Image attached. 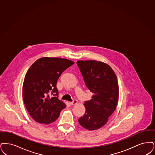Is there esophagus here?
<instances>
[{
	"mask_svg": "<svg viewBox=\"0 0 155 155\" xmlns=\"http://www.w3.org/2000/svg\"><path fill=\"white\" fill-rule=\"evenodd\" d=\"M78 104V101H77L76 100H74L72 102H70L71 105H76V104Z\"/></svg>",
	"mask_w": 155,
	"mask_h": 155,
	"instance_id": "34e87169",
	"label": "esophagus"
}]
</instances>
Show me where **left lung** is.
<instances>
[{
	"label": "left lung",
	"instance_id": "left-lung-1",
	"mask_svg": "<svg viewBox=\"0 0 155 155\" xmlns=\"http://www.w3.org/2000/svg\"><path fill=\"white\" fill-rule=\"evenodd\" d=\"M84 83L93 96L84 105L86 112L78 121L88 130L104 126L114 113L119 98V85L114 71L108 64L95 60L78 61Z\"/></svg>",
	"mask_w": 155,
	"mask_h": 155
}]
</instances>
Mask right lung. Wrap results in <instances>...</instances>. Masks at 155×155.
<instances>
[{
	"instance_id": "obj_1",
	"label": "right lung",
	"mask_w": 155,
	"mask_h": 155,
	"mask_svg": "<svg viewBox=\"0 0 155 155\" xmlns=\"http://www.w3.org/2000/svg\"><path fill=\"white\" fill-rule=\"evenodd\" d=\"M74 63L65 58L46 57L36 61L29 68L23 83L22 97L28 112L35 121L50 124L66 107L58 98L56 85L61 74Z\"/></svg>"
}]
</instances>
